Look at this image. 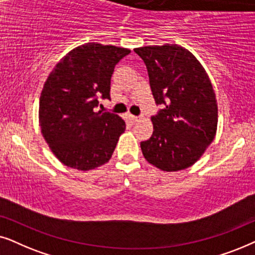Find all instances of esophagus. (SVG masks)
<instances>
[{
  "mask_svg": "<svg viewBox=\"0 0 255 255\" xmlns=\"http://www.w3.org/2000/svg\"><path fill=\"white\" fill-rule=\"evenodd\" d=\"M129 118H130V120L133 121V122H137L141 119L140 117H135V115H129Z\"/></svg>",
  "mask_w": 255,
  "mask_h": 255,
  "instance_id": "34e87169",
  "label": "esophagus"
}]
</instances>
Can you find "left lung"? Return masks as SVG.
<instances>
[{
	"label": "left lung",
	"instance_id": "8db88e82",
	"mask_svg": "<svg viewBox=\"0 0 255 255\" xmlns=\"http://www.w3.org/2000/svg\"><path fill=\"white\" fill-rule=\"evenodd\" d=\"M147 66L157 114L154 131L141 142L144 158L163 171L191 167L216 135V94L205 70L184 47L142 46L134 50Z\"/></svg>",
	"mask_w": 255,
	"mask_h": 255
}]
</instances>
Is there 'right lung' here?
<instances>
[{"instance_id": "add662e5", "label": "right lung", "mask_w": 255, "mask_h": 255, "mask_svg": "<svg viewBox=\"0 0 255 255\" xmlns=\"http://www.w3.org/2000/svg\"><path fill=\"white\" fill-rule=\"evenodd\" d=\"M130 50L86 43L70 51L50 73L39 100V126L46 143L67 167L87 171L110 161L126 122L96 112L111 99L114 67Z\"/></svg>"}]
</instances>
